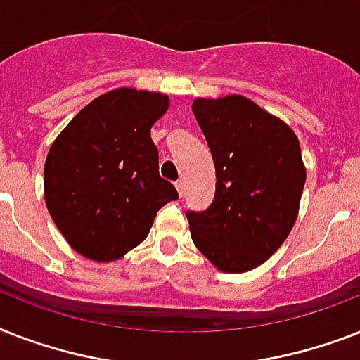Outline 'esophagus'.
Segmentation results:
<instances>
[{
	"instance_id": "esophagus-1",
	"label": "esophagus",
	"mask_w": 360,
	"mask_h": 360,
	"mask_svg": "<svg viewBox=\"0 0 360 360\" xmlns=\"http://www.w3.org/2000/svg\"><path fill=\"white\" fill-rule=\"evenodd\" d=\"M176 189H178V195H180V197H184V191H186V184H184L182 180H180V182H176Z\"/></svg>"
}]
</instances>
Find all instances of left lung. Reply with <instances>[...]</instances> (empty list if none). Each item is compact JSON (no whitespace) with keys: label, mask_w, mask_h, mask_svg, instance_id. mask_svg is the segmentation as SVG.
Returning a JSON list of instances; mask_svg holds the SVG:
<instances>
[{"label":"left lung","mask_w":360,"mask_h":360,"mask_svg":"<svg viewBox=\"0 0 360 360\" xmlns=\"http://www.w3.org/2000/svg\"><path fill=\"white\" fill-rule=\"evenodd\" d=\"M193 113L217 184L210 208L186 214L191 238L221 271H251L283 245L297 219L307 180L297 135L240 94L197 98Z\"/></svg>","instance_id":"left-lung-1"}]
</instances>
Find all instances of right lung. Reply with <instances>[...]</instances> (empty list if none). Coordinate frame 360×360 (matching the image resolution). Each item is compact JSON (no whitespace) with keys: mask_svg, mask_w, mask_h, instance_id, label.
<instances>
[{"mask_svg":"<svg viewBox=\"0 0 360 360\" xmlns=\"http://www.w3.org/2000/svg\"><path fill=\"white\" fill-rule=\"evenodd\" d=\"M169 96L120 87L87 103L51 143L44 198L82 257L113 262L145 240L158 210L178 191L160 176L150 128Z\"/></svg>","mask_w":360,"mask_h":360,"instance_id":"add662e5","label":"right lung"}]
</instances>
